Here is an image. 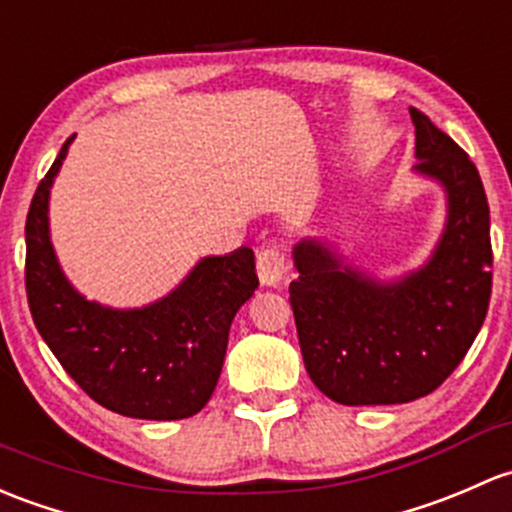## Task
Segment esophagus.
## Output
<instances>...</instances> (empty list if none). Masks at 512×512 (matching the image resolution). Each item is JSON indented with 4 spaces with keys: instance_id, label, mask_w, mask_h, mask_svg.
Instances as JSON below:
<instances>
[{
    "instance_id": "34e87169",
    "label": "esophagus",
    "mask_w": 512,
    "mask_h": 512,
    "mask_svg": "<svg viewBox=\"0 0 512 512\" xmlns=\"http://www.w3.org/2000/svg\"><path fill=\"white\" fill-rule=\"evenodd\" d=\"M284 272H287V260H284L282 250H277V247H265V250H260V255H257V274H260L262 284H274L282 282Z\"/></svg>"
}]
</instances>
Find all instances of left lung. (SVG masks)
<instances>
[{"mask_svg":"<svg viewBox=\"0 0 512 512\" xmlns=\"http://www.w3.org/2000/svg\"><path fill=\"white\" fill-rule=\"evenodd\" d=\"M419 174L446 188L449 218L432 260L397 284L341 265L328 247H294L289 284L304 365L341 405H400L429 395L469 353L493 287L491 213L469 154L410 107Z\"/></svg>","mask_w":512,"mask_h":512,"instance_id":"obj_1","label":"left lung"}]
</instances>
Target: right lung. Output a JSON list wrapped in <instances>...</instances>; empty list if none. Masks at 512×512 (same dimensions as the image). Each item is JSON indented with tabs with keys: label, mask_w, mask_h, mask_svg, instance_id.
<instances>
[{
	"label": "right lung",
	"mask_w": 512,
	"mask_h": 512,
	"mask_svg": "<svg viewBox=\"0 0 512 512\" xmlns=\"http://www.w3.org/2000/svg\"><path fill=\"white\" fill-rule=\"evenodd\" d=\"M66 139L26 215V299L41 338L85 395L134 419H186L211 400L235 314L257 289L250 247L206 257L144 309H105L63 277L48 238V191Z\"/></svg>",
	"instance_id": "1"
}]
</instances>
